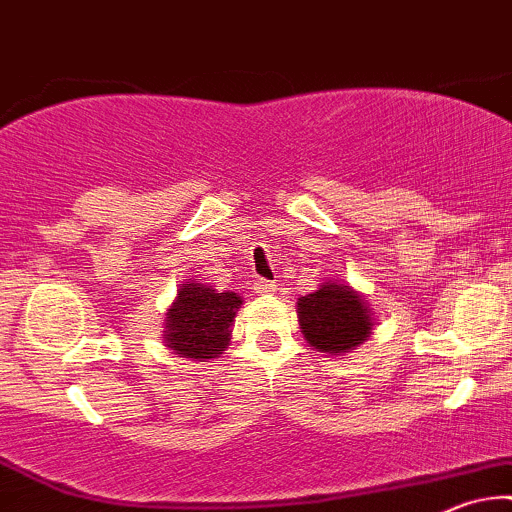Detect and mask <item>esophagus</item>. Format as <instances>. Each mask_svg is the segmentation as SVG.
Wrapping results in <instances>:
<instances>
[{"label":"esophagus","mask_w":512,"mask_h":512,"mask_svg":"<svg viewBox=\"0 0 512 512\" xmlns=\"http://www.w3.org/2000/svg\"><path fill=\"white\" fill-rule=\"evenodd\" d=\"M252 290H255V293H260V295H269V293H274L276 286L271 281H264V278H257V281L252 283Z\"/></svg>","instance_id":"1"}]
</instances>
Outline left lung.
Wrapping results in <instances>:
<instances>
[{"label": "left lung", "instance_id": "left-lung-1", "mask_svg": "<svg viewBox=\"0 0 512 512\" xmlns=\"http://www.w3.org/2000/svg\"><path fill=\"white\" fill-rule=\"evenodd\" d=\"M297 319L307 345L326 357H342L364 345L375 326L366 295L345 281H326L297 297Z\"/></svg>", "mask_w": 512, "mask_h": 512}]
</instances>
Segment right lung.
Instances as JSON below:
<instances>
[{
	"label": "right lung",
	"mask_w": 512,
	"mask_h": 512,
	"mask_svg": "<svg viewBox=\"0 0 512 512\" xmlns=\"http://www.w3.org/2000/svg\"><path fill=\"white\" fill-rule=\"evenodd\" d=\"M243 297L219 293L200 278H186L165 312V347L191 361H215L231 342V326Z\"/></svg>",
	"instance_id": "obj_1"
}]
</instances>
